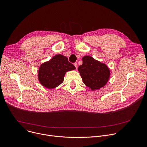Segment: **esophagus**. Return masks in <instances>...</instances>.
I'll return each instance as SVG.
<instances>
[{
    "mask_svg": "<svg viewBox=\"0 0 147 147\" xmlns=\"http://www.w3.org/2000/svg\"><path fill=\"white\" fill-rule=\"evenodd\" d=\"M74 65L76 69H77V63H74Z\"/></svg>",
    "mask_w": 147,
    "mask_h": 147,
    "instance_id": "34e87169",
    "label": "esophagus"
}]
</instances>
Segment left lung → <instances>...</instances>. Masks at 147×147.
Returning a JSON list of instances; mask_svg holds the SVG:
<instances>
[{
	"label": "left lung",
	"instance_id": "left-lung-1",
	"mask_svg": "<svg viewBox=\"0 0 147 147\" xmlns=\"http://www.w3.org/2000/svg\"><path fill=\"white\" fill-rule=\"evenodd\" d=\"M82 60V65L78 67V70L84 84L93 90L104 86L110 76L109 67L90 56H85Z\"/></svg>",
	"mask_w": 147,
	"mask_h": 147
}]
</instances>
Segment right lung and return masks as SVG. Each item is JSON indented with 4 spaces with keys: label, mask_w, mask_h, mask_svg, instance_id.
Returning a JSON list of instances; mask_svg holds the SVG:
<instances>
[{
    "label": "right lung",
    "mask_w": 147,
    "mask_h": 147,
    "mask_svg": "<svg viewBox=\"0 0 147 147\" xmlns=\"http://www.w3.org/2000/svg\"><path fill=\"white\" fill-rule=\"evenodd\" d=\"M74 69L75 66L69 62L67 57L58 54L40 66L38 79L43 86L53 89L63 82L67 71Z\"/></svg>",
    "instance_id": "right-lung-1"
}]
</instances>
